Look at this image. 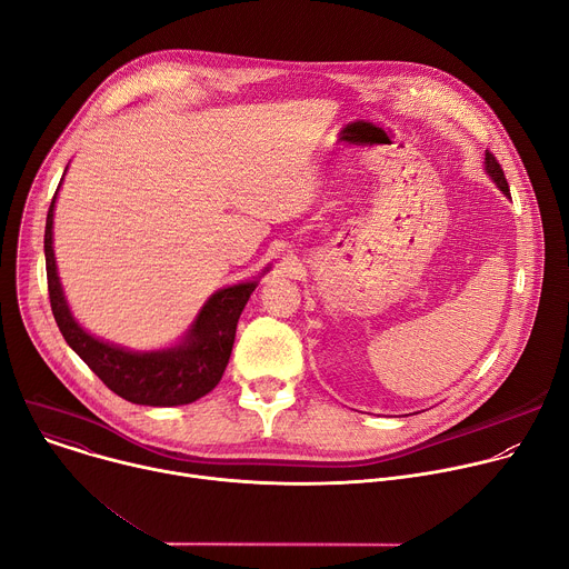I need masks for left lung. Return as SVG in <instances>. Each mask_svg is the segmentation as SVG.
Instances as JSON below:
<instances>
[{
  "label": "left lung",
  "instance_id": "left-lung-1",
  "mask_svg": "<svg viewBox=\"0 0 569 569\" xmlns=\"http://www.w3.org/2000/svg\"><path fill=\"white\" fill-rule=\"evenodd\" d=\"M486 171H489V176L493 178V182H496L507 196H511V193H509V182H507V178H505V171H502L500 161L496 159V154H493L491 150H486Z\"/></svg>",
  "mask_w": 569,
  "mask_h": 569
}]
</instances>
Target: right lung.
<instances>
[{
  "label": "right lung",
  "instance_id": "obj_1",
  "mask_svg": "<svg viewBox=\"0 0 569 569\" xmlns=\"http://www.w3.org/2000/svg\"><path fill=\"white\" fill-rule=\"evenodd\" d=\"M53 193L47 211L44 227V259H47V288L51 312L67 345L83 358V362L103 380L117 396L152 408L187 405L209 393L222 378L231 356L238 317L257 288L252 283H238L218 290L198 315L187 340L169 351L132 353L119 347L99 342L78 327L71 317L56 272L51 227H53Z\"/></svg>",
  "mask_w": 569,
  "mask_h": 569
}]
</instances>
